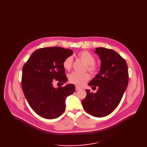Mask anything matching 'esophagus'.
<instances>
[{
    "mask_svg": "<svg viewBox=\"0 0 147 147\" xmlns=\"http://www.w3.org/2000/svg\"><path fill=\"white\" fill-rule=\"evenodd\" d=\"M81 90V88H80V87H79V86H75V90H76V91H78V90Z\"/></svg>",
    "mask_w": 147,
    "mask_h": 147,
    "instance_id": "esophagus-1",
    "label": "esophagus"
}]
</instances>
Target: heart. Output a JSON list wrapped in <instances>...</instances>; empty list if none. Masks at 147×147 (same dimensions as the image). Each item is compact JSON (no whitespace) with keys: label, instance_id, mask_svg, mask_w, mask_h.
Returning a JSON list of instances; mask_svg holds the SVG:
<instances>
[{"label":"heart","instance_id":"heart-1","mask_svg":"<svg viewBox=\"0 0 147 147\" xmlns=\"http://www.w3.org/2000/svg\"><path fill=\"white\" fill-rule=\"evenodd\" d=\"M78 57L84 63L88 64V70L91 74H95L99 70V67L96 63V58L90 52L88 51H83L80 52L78 55ZM73 58L72 56H68L64 60L63 66L65 70H69L72 66ZM90 79V75L88 73L78 74L72 72L69 75V81L75 85L82 86L84 85L86 82Z\"/></svg>","mask_w":147,"mask_h":147}]
</instances>
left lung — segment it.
<instances>
[{
  "instance_id": "1",
  "label": "left lung",
  "mask_w": 147,
  "mask_h": 147,
  "mask_svg": "<svg viewBox=\"0 0 147 147\" xmlns=\"http://www.w3.org/2000/svg\"><path fill=\"white\" fill-rule=\"evenodd\" d=\"M94 52L100 59V69L88 84L97 86L98 90L93 93L86 90L82 103L86 112L100 118L110 114L119 105L127 86L129 75L125 59L116 51L99 47Z\"/></svg>"
}]
</instances>
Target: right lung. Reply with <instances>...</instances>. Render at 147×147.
<instances>
[{
  "instance_id": "obj_1",
  "label": "right lung",
  "mask_w": 147,
  "mask_h": 147,
  "mask_svg": "<svg viewBox=\"0 0 147 147\" xmlns=\"http://www.w3.org/2000/svg\"><path fill=\"white\" fill-rule=\"evenodd\" d=\"M73 51L61 47L38 49L24 65L21 86L30 107L39 116L55 119L65 109L67 97L75 92V85L68 84L55 88V80L63 84L67 81L63 66L64 60Z\"/></svg>"
}]
</instances>
